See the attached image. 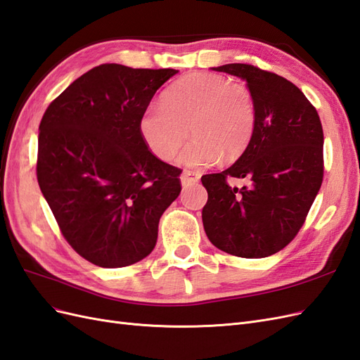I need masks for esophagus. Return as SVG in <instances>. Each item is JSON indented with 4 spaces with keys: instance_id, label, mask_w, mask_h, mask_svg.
I'll use <instances>...</instances> for the list:
<instances>
[{
    "instance_id": "obj_1",
    "label": "esophagus",
    "mask_w": 360,
    "mask_h": 360,
    "mask_svg": "<svg viewBox=\"0 0 360 360\" xmlns=\"http://www.w3.org/2000/svg\"><path fill=\"white\" fill-rule=\"evenodd\" d=\"M199 173L196 172H184L181 174V182L182 186H191V184H196L199 181Z\"/></svg>"
}]
</instances>
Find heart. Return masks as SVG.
<instances>
[{"instance_id":"heart-1","label":"heart","mask_w":360,"mask_h":360,"mask_svg":"<svg viewBox=\"0 0 360 360\" xmlns=\"http://www.w3.org/2000/svg\"><path fill=\"white\" fill-rule=\"evenodd\" d=\"M255 127V105L250 88L213 72H195L173 84L162 101L147 106L140 134L161 160H170L187 138L178 162L207 167L237 158L250 144Z\"/></svg>"}]
</instances>
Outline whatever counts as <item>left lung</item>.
Wrapping results in <instances>:
<instances>
[{
    "label": "left lung",
    "instance_id": "8db88e82",
    "mask_svg": "<svg viewBox=\"0 0 360 360\" xmlns=\"http://www.w3.org/2000/svg\"><path fill=\"white\" fill-rule=\"evenodd\" d=\"M246 82L255 105L250 144L231 167L202 176L208 200L202 222L210 242L243 259L281 251L297 236L322 184L321 120L301 89L246 63L211 68ZM226 177L250 179L238 191Z\"/></svg>",
    "mask_w": 360,
    "mask_h": 360
}]
</instances>
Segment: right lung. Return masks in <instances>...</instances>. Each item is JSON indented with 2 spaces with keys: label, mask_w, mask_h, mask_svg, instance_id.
<instances>
[{
  "label": "right lung",
  "mask_w": 360,
  "mask_h": 360,
  "mask_svg": "<svg viewBox=\"0 0 360 360\" xmlns=\"http://www.w3.org/2000/svg\"><path fill=\"white\" fill-rule=\"evenodd\" d=\"M178 70L103 63L51 101L39 124L36 174L67 242L100 268L149 255L162 213L181 193V170L140 134L155 92Z\"/></svg>",
  "instance_id": "right-lung-1"
}]
</instances>
